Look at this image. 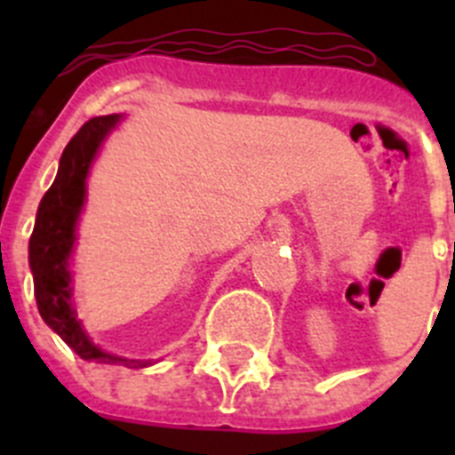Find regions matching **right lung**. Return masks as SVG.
Instances as JSON below:
<instances>
[{"mask_svg": "<svg viewBox=\"0 0 455 455\" xmlns=\"http://www.w3.org/2000/svg\"><path fill=\"white\" fill-rule=\"evenodd\" d=\"M120 116H100L82 124L72 136L59 162L54 184L43 196L29 239V264L34 273V291L38 312L56 335L66 341L82 360L124 367H146L148 363L111 355L98 348L82 331L70 303V259L79 212L86 196V175L95 152Z\"/></svg>", "mask_w": 455, "mask_h": 455, "instance_id": "obj_1", "label": "right lung"}]
</instances>
